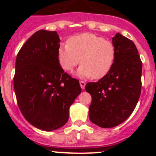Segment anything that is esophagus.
<instances>
[{"instance_id": "1", "label": "esophagus", "mask_w": 156, "mask_h": 156, "mask_svg": "<svg viewBox=\"0 0 156 156\" xmlns=\"http://www.w3.org/2000/svg\"><path fill=\"white\" fill-rule=\"evenodd\" d=\"M79 84H80V86H81V89H84V87H85V82L84 81H79Z\"/></svg>"}]
</instances>
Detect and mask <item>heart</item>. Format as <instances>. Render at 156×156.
Returning a JSON list of instances; mask_svg holds the SVG:
<instances>
[{
    "mask_svg": "<svg viewBox=\"0 0 156 156\" xmlns=\"http://www.w3.org/2000/svg\"><path fill=\"white\" fill-rule=\"evenodd\" d=\"M115 55L112 42L92 33L72 36L68 44H61L58 49L59 62L66 71L72 72L81 59L82 65L75 75L81 78L100 79L106 76L112 67Z\"/></svg>",
    "mask_w": 156,
    "mask_h": 156,
    "instance_id": "b5f03b06",
    "label": "heart"
}]
</instances>
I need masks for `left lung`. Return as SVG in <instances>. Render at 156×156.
<instances>
[{
  "label": "left lung",
  "mask_w": 156,
  "mask_h": 156,
  "mask_svg": "<svg viewBox=\"0 0 156 156\" xmlns=\"http://www.w3.org/2000/svg\"><path fill=\"white\" fill-rule=\"evenodd\" d=\"M112 43L116 55L112 69L97 82L85 86L92 97L90 120L103 128L117 126L129 118L141 93L142 62L134 43L120 33L112 37Z\"/></svg>",
  "instance_id": "8db88e82"
}]
</instances>
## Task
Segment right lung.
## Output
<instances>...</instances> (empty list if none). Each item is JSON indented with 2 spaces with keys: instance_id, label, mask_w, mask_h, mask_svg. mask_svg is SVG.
<instances>
[{
  "instance_id": "obj_1",
  "label": "right lung",
  "mask_w": 156,
  "mask_h": 156,
  "mask_svg": "<svg viewBox=\"0 0 156 156\" xmlns=\"http://www.w3.org/2000/svg\"><path fill=\"white\" fill-rule=\"evenodd\" d=\"M56 31L39 30L17 54L13 86L19 108L34 127L52 131L69 120V108L81 94L79 81L59 64Z\"/></svg>"
}]
</instances>
